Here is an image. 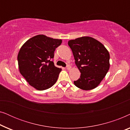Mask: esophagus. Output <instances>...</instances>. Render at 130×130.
I'll list each match as a JSON object with an SVG mask.
<instances>
[{
	"label": "esophagus",
	"mask_w": 130,
	"mask_h": 130,
	"mask_svg": "<svg viewBox=\"0 0 130 130\" xmlns=\"http://www.w3.org/2000/svg\"><path fill=\"white\" fill-rule=\"evenodd\" d=\"M71 68H72V67H71V66H70V65H67V67H66V69H67V70H70V69H71Z\"/></svg>",
	"instance_id": "1"
}]
</instances>
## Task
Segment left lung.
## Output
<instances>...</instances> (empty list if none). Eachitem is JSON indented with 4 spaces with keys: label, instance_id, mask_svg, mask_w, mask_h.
I'll use <instances>...</instances> for the list:
<instances>
[{
    "label": "left lung",
    "instance_id": "1",
    "mask_svg": "<svg viewBox=\"0 0 130 130\" xmlns=\"http://www.w3.org/2000/svg\"><path fill=\"white\" fill-rule=\"evenodd\" d=\"M80 78L74 81L76 87L89 90L96 88L109 69V53L103 44L90 37L69 40Z\"/></svg>",
    "mask_w": 130,
    "mask_h": 130
}]
</instances>
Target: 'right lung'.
I'll return each instance as SVG.
<instances>
[{
	"label": "right lung",
	"instance_id": "right-lung-1",
	"mask_svg": "<svg viewBox=\"0 0 130 130\" xmlns=\"http://www.w3.org/2000/svg\"><path fill=\"white\" fill-rule=\"evenodd\" d=\"M62 40L38 35L26 41L18 55L19 72L29 85L38 90L52 87L57 80L61 68L51 61Z\"/></svg>",
	"mask_w": 130,
	"mask_h": 130
}]
</instances>
